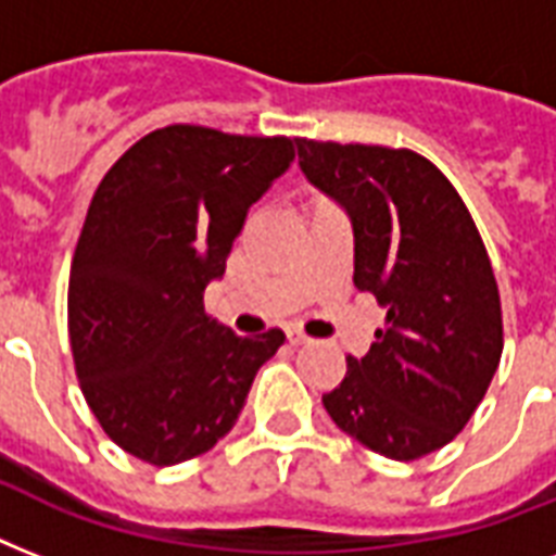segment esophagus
Segmentation results:
<instances>
[{"label":"esophagus","mask_w":556,"mask_h":556,"mask_svg":"<svg viewBox=\"0 0 556 556\" xmlns=\"http://www.w3.org/2000/svg\"><path fill=\"white\" fill-rule=\"evenodd\" d=\"M308 340L312 338H305L303 331H288V343H291V346H305Z\"/></svg>","instance_id":"obj_1"}]
</instances>
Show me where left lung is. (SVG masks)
<instances>
[{"mask_svg":"<svg viewBox=\"0 0 556 556\" xmlns=\"http://www.w3.org/2000/svg\"><path fill=\"white\" fill-rule=\"evenodd\" d=\"M312 185L349 210L355 286L387 305L366 357L323 395L340 430L395 462L456 439L502 357V300L470 210L413 150L296 138Z\"/></svg>","mask_w":556,"mask_h":556,"instance_id":"8db88e82","label":"left lung"}]
</instances>
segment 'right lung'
Returning a JSON list of instances; mask_svg holds the SVG:
<instances>
[{
  "label": "right lung",
  "instance_id": "1",
  "mask_svg": "<svg viewBox=\"0 0 556 556\" xmlns=\"http://www.w3.org/2000/svg\"><path fill=\"white\" fill-rule=\"evenodd\" d=\"M294 138L173 124L143 135L91 195L68 277L83 397L129 456L169 467L233 430L286 334L236 338L210 320L248 210L294 161Z\"/></svg>",
  "mask_w": 556,
  "mask_h": 556
}]
</instances>
